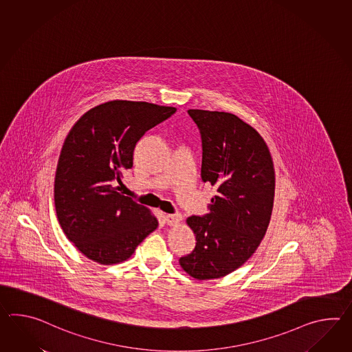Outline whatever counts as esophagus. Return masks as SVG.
<instances>
[{"instance_id":"1","label":"esophagus","mask_w":352,"mask_h":352,"mask_svg":"<svg viewBox=\"0 0 352 352\" xmlns=\"http://www.w3.org/2000/svg\"><path fill=\"white\" fill-rule=\"evenodd\" d=\"M164 219L165 223H166L168 226H174V225L179 223L182 216H180L179 213H174V214H166Z\"/></svg>"}]
</instances>
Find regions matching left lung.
Returning <instances> with one entry per match:
<instances>
[{
	"mask_svg": "<svg viewBox=\"0 0 352 352\" xmlns=\"http://www.w3.org/2000/svg\"><path fill=\"white\" fill-rule=\"evenodd\" d=\"M202 140L201 177L217 188L208 213L190 216L195 250L179 258L199 280L232 273L258 249L273 211L275 175L265 141L228 112L188 109Z\"/></svg>",
	"mask_w": 352,
	"mask_h": 352,
	"instance_id": "left-lung-1",
	"label": "left lung"
}]
</instances>
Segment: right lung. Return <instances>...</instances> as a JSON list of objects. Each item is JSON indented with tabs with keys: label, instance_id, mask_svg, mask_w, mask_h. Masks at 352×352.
I'll return each mask as SVG.
<instances>
[{
	"label": "right lung",
	"instance_id": "1",
	"mask_svg": "<svg viewBox=\"0 0 352 352\" xmlns=\"http://www.w3.org/2000/svg\"><path fill=\"white\" fill-rule=\"evenodd\" d=\"M148 102L109 101L87 111L64 141L55 211L68 240L103 265L125 261L157 227L146 207L120 193L122 173L145 133L175 113Z\"/></svg>",
	"mask_w": 352,
	"mask_h": 352
}]
</instances>
